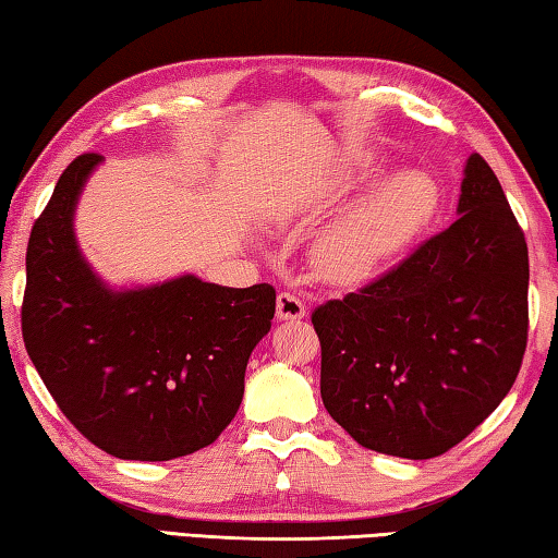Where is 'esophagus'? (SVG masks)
I'll list each match as a JSON object with an SVG mask.
<instances>
[{"instance_id":"34e87169","label":"esophagus","mask_w":558,"mask_h":558,"mask_svg":"<svg viewBox=\"0 0 558 558\" xmlns=\"http://www.w3.org/2000/svg\"><path fill=\"white\" fill-rule=\"evenodd\" d=\"M276 307H278V319H282V323H292V319H302L307 315L305 302H302L298 295H292V292H280Z\"/></svg>"}]
</instances>
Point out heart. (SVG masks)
Wrapping results in <instances>:
<instances>
[{
	"mask_svg": "<svg viewBox=\"0 0 558 558\" xmlns=\"http://www.w3.org/2000/svg\"><path fill=\"white\" fill-rule=\"evenodd\" d=\"M369 162L339 169L325 186L323 204L339 202L349 184ZM438 206V184L421 169H399L359 196L339 219L319 235L313 258L327 280L352 286L413 241Z\"/></svg>",
	"mask_w": 558,
	"mask_h": 558,
	"instance_id": "1",
	"label": "heart"
}]
</instances>
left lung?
Instances as JSON below:
<instances>
[{"label": "left lung", "instance_id": "left-lung-1", "mask_svg": "<svg viewBox=\"0 0 558 558\" xmlns=\"http://www.w3.org/2000/svg\"><path fill=\"white\" fill-rule=\"evenodd\" d=\"M529 256L499 179L477 153L458 221L399 268L313 313L319 393L359 446L428 460L493 413L526 349Z\"/></svg>", "mask_w": 558, "mask_h": 558}]
</instances>
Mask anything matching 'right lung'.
Masks as SVG:
<instances>
[{
    "instance_id": "right-lung-1",
    "label": "right lung",
    "mask_w": 558,
    "mask_h": 558,
    "mask_svg": "<svg viewBox=\"0 0 558 558\" xmlns=\"http://www.w3.org/2000/svg\"><path fill=\"white\" fill-rule=\"evenodd\" d=\"M100 155L65 167L26 248L22 332L53 401L93 446L172 460L211 446L243 399L251 352L270 332L276 290L184 272L110 286L83 256L75 209Z\"/></svg>"
}]
</instances>
